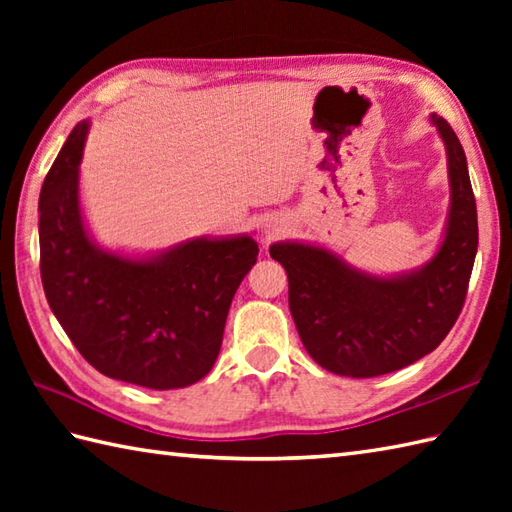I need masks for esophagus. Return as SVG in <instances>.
Listing matches in <instances>:
<instances>
[{
    "instance_id": "1",
    "label": "esophagus",
    "mask_w": 512,
    "mask_h": 512,
    "mask_svg": "<svg viewBox=\"0 0 512 512\" xmlns=\"http://www.w3.org/2000/svg\"><path fill=\"white\" fill-rule=\"evenodd\" d=\"M281 228H284V222L279 220V217H270V220L264 224V233L270 237V235H277Z\"/></svg>"
}]
</instances>
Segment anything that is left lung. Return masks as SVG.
Segmentation results:
<instances>
[{
    "label": "left lung",
    "instance_id": "left-lung-1",
    "mask_svg": "<svg viewBox=\"0 0 512 512\" xmlns=\"http://www.w3.org/2000/svg\"><path fill=\"white\" fill-rule=\"evenodd\" d=\"M447 147L451 211L442 246L420 270L374 277L330 250L297 242L270 246L288 273V306L301 343L323 369L372 378L416 363L458 321L477 253V209L466 156L442 116H431Z\"/></svg>",
    "mask_w": 512,
    "mask_h": 512
}]
</instances>
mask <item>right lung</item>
<instances>
[{"instance_id":"1","label":"right lung","mask_w":512,"mask_h":512,"mask_svg":"<svg viewBox=\"0 0 512 512\" xmlns=\"http://www.w3.org/2000/svg\"><path fill=\"white\" fill-rule=\"evenodd\" d=\"M88 123L65 140L39 195L46 299L76 350L101 374L178 389L211 372L235 290L255 266L253 237L191 239L151 259L96 246L79 206Z\"/></svg>"}]
</instances>
